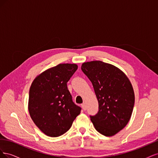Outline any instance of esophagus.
I'll list each match as a JSON object with an SVG mask.
<instances>
[{
    "instance_id": "34e87169",
    "label": "esophagus",
    "mask_w": 158,
    "mask_h": 158,
    "mask_svg": "<svg viewBox=\"0 0 158 158\" xmlns=\"http://www.w3.org/2000/svg\"><path fill=\"white\" fill-rule=\"evenodd\" d=\"M82 107L84 111H85V110H86V105H85V103H83L82 104Z\"/></svg>"
}]
</instances>
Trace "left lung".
I'll return each instance as SVG.
<instances>
[{"label": "left lung", "mask_w": 158, "mask_h": 158, "mask_svg": "<svg viewBox=\"0 0 158 158\" xmlns=\"http://www.w3.org/2000/svg\"><path fill=\"white\" fill-rule=\"evenodd\" d=\"M83 73L92 83L99 104L91 121L102 135L112 136L128 124L135 105V93L127 75L113 64L94 60L84 63Z\"/></svg>", "instance_id": "left-lung-1"}]
</instances>
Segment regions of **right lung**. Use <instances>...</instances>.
Instances as JSON below:
<instances>
[{
  "mask_svg": "<svg viewBox=\"0 0 158 158\" xmlns=\"http://www.w3.org/2000/svg\"><path fill=\"white\" fill-rule=\"evenodd\" d=\"M77 69L76 64H59L38 75L31 85L28 110L35 125L47 136L63 135L80 113L67 88Z\"/></svg>",
  "mask_w": 158,
  "mask_h": 158,
  "instance_id": "add662e5",
  "label": "right lung"
}]
</instances>
